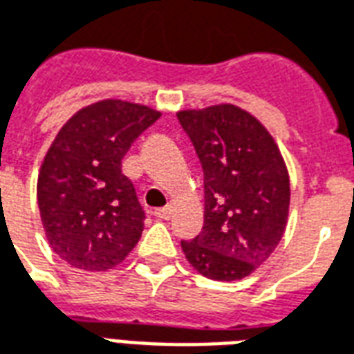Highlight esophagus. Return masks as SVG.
<instances>
[{
  "label": "esophagus",
  "mask_w": 354,
  "mask_h": 354,
  "mask_svg": "<svg viewBox=\"0 0 354 354\" xmlns=\"http://www.w3.org/2000/svg\"><path fill=\"white\" fill-rule=\"evenodd\" d=\"M170 214H172V207H165V208H157L153 212L155 218H159V220H169Z\"/></svg>",
  "instance_id": "1"
}]
</instances>
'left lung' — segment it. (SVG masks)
Masks as SVG:
<instances>
[{
    "instance_id": "1",
    "label": "left lung",
    "mask_w": 354,
    "mask_h": 354,
    "mask_svg": "<svg viewBox=\"0 0 354 354\" xmlns=\"http://www.w3.org/2000/svg\"><path fill=\"white\" fill-rule=\"evenodd\" d=\"M205 174V225L182 241L185 260L212 281H241L281 243L290 178L281 149L246 109L218 104L176 113Z\"/></svg>"
}]
</instances>
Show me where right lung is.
<instances>
[{
    "instance_id": "add662e5",
    "label": "right lung",
    "mask_w": 354,
    "mask_h": 354,
    "mask_svg": "<svg viewBox=\"0 0 354 354\" xmlns=\"http://www.w3.org/2000/svg\"><path fill=\"white\" fill-rule=\"evenodd\" d=\"M159 117L153 108L108 98L58 131L39 169L37 205L50 248L72 267L108 271L140 241L146 216L121 159Z\"/></svg>"
}]
</instances>
